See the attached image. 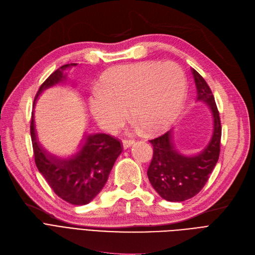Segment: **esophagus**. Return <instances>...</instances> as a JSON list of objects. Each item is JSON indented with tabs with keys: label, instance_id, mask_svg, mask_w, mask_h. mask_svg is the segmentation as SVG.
I'll use <instances>...</instances> for the list:
<instances>
[{
	"label": "esophagus",
	"instance_id": "obj_1",
	"mask_svg": "<svg viewBox=\"0 0 255 255\" xmlns=\"http://www.w3.org/2000/svg\"><path fill=\"white\" fill-rule=\"evenodd\" d=\"M134 143H135L134 140H125V141L123 142V147H124V149H128V148H129Z\"/></svg>",
	"mask_w": 255,
	"mask_h": 255
}]
</instances>
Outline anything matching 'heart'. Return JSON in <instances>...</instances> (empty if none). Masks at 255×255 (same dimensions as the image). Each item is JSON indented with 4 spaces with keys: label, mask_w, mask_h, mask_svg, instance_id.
Wrapping results in <instances>:
<instances>
[{
    "label": "heart",
    "mask_w": 255,
    "mask_h": 255,
    "mask_svg": "<svg viewBox=\"0 0 255 255\" xmlns=\"http://www.w3.org/2000/svg\"><path fill=\"white\" fill-rule=\"evenodd\" d=\"M186 78L170 61L118 65L106 71L90 90L89 111L99 127L114 134L126 108L135 130L155 131L171 120L184 100Z\"/></svg>",
    "instance_id": "heart-1"
}]
</instances>
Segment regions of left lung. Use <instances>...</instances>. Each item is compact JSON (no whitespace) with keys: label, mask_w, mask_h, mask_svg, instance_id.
Masks as SVG:
<instances>
[{"label":"left lung","mask_w":255,"mask_h":255,"mask_svg":"<svg viewBox=\"0 0 255 255\" xmlns=\"http://www.w3.org/2000/svg\"><path fill=\"white\" fill-rule=\"evenodd\" d=\"M196 87V102L207 105L212 113L213 131L209 143L196 154L179 152L173 144L172 130L149 142L153 146V156L147 176L159 195L171 202H180L198 194L207 184L220 154L221 123L214 95L207 82L192 68Z\"/></svg>","instance_id":"left-lung-1"}]
</instances>
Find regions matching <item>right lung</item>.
Segmentation results:
<instances>
[{"label": "right lung", "mask_w": 255, "mask_h": 255, "mask_svg": "<svg viewBox=\"0 0 255 255\" xmlns=\"http://www.w3.org/2000/svg\"><path fill=\"white\" fill-rule=\"evenodd\" d=\"M76 65L77 63L65 64L55 70L40 86L33 107L45 90L57 85L69 84L76 87L77 84L68 79L66 72ZM30 130L35 163L39 172L60 198L75 205L88 204L98 196L123 150L120 142L111 136L86 131L74 153L57 155L48 151L39 141L34 110Z\"/></svg>", "instance_id": "right-lung-1"}]
</instances>
